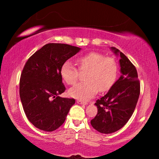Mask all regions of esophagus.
<instances>
[{
    "label": "esophagus",
    "instance_id": "1",
    "mask_svg": "<svg viewBox=\"0 0 159 159\" xmlns=\"http://www.w3.org/2000/svg\"><path fill=\"white\" fill-rule=\"evenodd\" d=\"M77 103L78 104H82V105H87L86 102L82 101H80V100H77Z\"/></svg>",
    "mask_w": 159,
    "mask_h": 159
}]
</instances>
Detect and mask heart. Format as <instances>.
<instances>
[{"label":"heart","mask_w":159,"mask_h":159,"mask_svg":"<svg viewBox=\"0 0 159 159\" xmlns=\"http://www.w3.org/2000/svg\"><path fill=\"white\" fill-rule=\"evenodd\" d=\"M81 71H88L86 82L76 84L69 89V95L75 98L88 101L97 94L98 91L106 92L113 86L118 75V66L114 58L105 57L103 54L92 52L77 59ZM62 80L69 85L77 81L79 72L71 61H66L61 67Z\"/></svg>","instance_id":"b5f03b06"}]
</instances>
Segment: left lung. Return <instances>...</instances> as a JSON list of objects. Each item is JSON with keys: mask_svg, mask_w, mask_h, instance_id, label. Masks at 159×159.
<instances>
[{"mask_svg": "<svg viewBox=\"0 0 159 159\" xmlns=\"http://www.w3.org/2000/svg\"><path fill=\"white\" fill-rule=\"evenodd\" d=\"M113 53L119 56L121 75L108 92L95 105L98 114L90 121L98 132L111 134L125 126L133 114L140 95V82L136 68L125 54L114 47Z\"/></svg>", "mask_w": 159, "mask_h": 159, "instance_id": "obj_1", "label": "left lung"}]
</instances>
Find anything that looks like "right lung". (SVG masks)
Segmentation results:
<instances>
[{"mask_svg":"<svg viewBox=\"0 0 159 159\" xmlns=\"http://www.w3.org/2000/svg\"><path fill=\"white\" fill-rule=\"evenodd\" d=\"M81 48L48 43L26 63L21 75L19 95L25 113L34 127L45 132L58 129L66 120L75 100L61 98L65 86L61 76L64 63Z\"/></svg>","mask_w":159,"mask_h":159,"instance_id":"right-lung-1","label":"right lung"}]
</instances>
